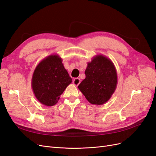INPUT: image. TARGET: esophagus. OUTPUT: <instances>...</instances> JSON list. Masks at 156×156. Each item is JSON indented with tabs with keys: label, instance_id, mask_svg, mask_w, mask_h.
<instances>
[{
	"label": "esophagus",
	"instance_id": "esophagus-1",
	"mask_svg": "<svg viewBox=\"0 0 156 156\" xmlns=\"http://www.w3.org/2000/svg\"><path fill=\"white\" fill-rule=\"evenodd\" d=\"M80 83H81V79H80L79 78H75V79H74L73 81V83L75 84V86H78L79 84H80Z\"/></svg>",
	"mask_w": 156,
	"mask_h": 156
}]
</instances>
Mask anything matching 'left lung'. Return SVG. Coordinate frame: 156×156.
<instances>
[{
	"label": "left lung",
	"mask_w": 156,
	"mask_h": 156,
	"mask_svg": "<svg viewBox=\"0 0 156 156\" xmlns=\"http://www.w3.org/2000/svg\"><path fill=\"white\" fill-rule=\"evenodd\" d=\"M86 77L78 88L91 104L100 105L111 98L117 86V73L112 61L98 55L88 62Z\"/></svg>",
	"instance_id": "8db88e82"
}]
</instances>
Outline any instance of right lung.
<instances>
[{
    "label": "right lung",
    "mask_w": 156,
    "mask_h": 156,
    "mask_svg": "<svg viewBox=\"0 0 156 156\" xmlns=\"http://www.w3.org/2000/svg\"><path fill=\"white\" fill-rule=\"evenodd\" d=\"M72 79L58 55L47 56L37 64L32 77V88L36 99L45 106H53Z\"/></svg>",
    "instance_id": "obj_1"
}]
</instances>
